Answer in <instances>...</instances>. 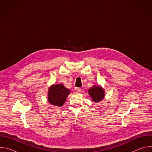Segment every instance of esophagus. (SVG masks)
Returning <instances> with one entry per match:
<instances>
[{
    "instance_id": "1",
    "label": "esophagus",
    "mask_w": 152,
    "mask_h": 152,
    "mask_svg": "<svg viewBox=\"0 0 152 152\" xmlns=\"http://www.w3.org/2000/svg\"><path fill=\"white\" fill-rule=\"evenodd\" d=\"M76 91L77 93H81L82 92V90L80 88H77V90H76Z\"/></svg>"
}]
</instances>
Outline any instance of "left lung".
Wrapping results in <instances>:
<instances>
[{"instance_id": "obj_1", "label": "left lung", "mask_w": 152, "mask_h": 152, "mask_svg": "<svg viewBox=\"0 0 152 152\" xmlns=\"http://www.w3.org/2000/svg\"><path fill=\"white\" fill-rule=\"evenodd\" d=\"M88 93L93 102H99L103 99L105 92L102 86L94 85L88 90Z\"/></svg>"}]
</instances>
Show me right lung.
I'll use <instances>...</instances> for the list:
<instances>
[{
  "label": "right lung",
  "mask_w": 152,
  "mask_h": 152,
  "mask_svg": "<svg viewBox=\"0 0 152 152\" xmlns=\"http://www.w3.org/2000/svg\"><path fill=\"white\" fill-rule=\"evenodd\" d=\"M70 93V90L61 83L52 85L49 88L48 101L51 104L61 107L64 104Z\"/></svg>",
  "instance_id": "right-lung-1"
}]
</instances>
